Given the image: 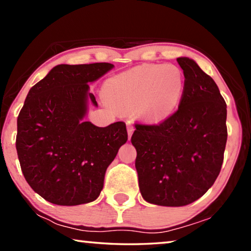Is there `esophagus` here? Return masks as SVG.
<instances>
[{
  "mask_svg": "<svg viewBox=\"0 0 251 251\" xmlns=\"http://www.w3.org/2000/svg\"><path fill=\"white\" fill-rule=\"evenodd\" d=\"M134 133V127L130 122H127V134H128V139L131 138V135Z\"/></svg>",
  "mask_w": 251,
  "mask_h": 251,
  "instance_id": "1",
  "label": "esophagus"
}]
</instances>
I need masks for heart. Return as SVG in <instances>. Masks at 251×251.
Instances as JSON below:
<instances>
[{
	"label": "heart",
	"mask_w": 251,
	"mask_h": 251,
	"mask_svg": "<svg viewBox=\"0 0 251 251\" xmlns=\"http://www.w3.org/2000/svg\"><path fill=\"white\" fill-rule=\"evenodd\" d=\"M184 76L174 65L144 64L109 78L105 94L115 107H137L144 122L157 123L168 116L180 100Z\"/></svg>",
	"instance_id": "obj_1"
}]
</instances>
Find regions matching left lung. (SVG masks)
Segmentation results:
<instances>
[{"instance_id": "obj_1", "label": "left lung", "mask_w": 251, "mask_h": 251, "mask_svg": "<svg viewBox=\"0 0 251 251\" xmlns=\"http://www.w3.org/2000/svg\"><path fill=\"white\" fill-rule=\"evenodd\" d=\"M185 86L179 106L159 125L136 124L131 144L143 198L181 207L201 198L222 169L227 105L215 80L194 59L178 57Z\"/></svg>"}]
</instances>
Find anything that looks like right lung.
<instances>
[{
  "label": "right lung",
  "mask_w": 251,
  "mask_h": 251,
  "mask_svg": "<svg viewBox=\"0 0 251 251\" xmlns=\"http://www.w3.org/2000/svg\"><path fill=\"white\" fill-rule=\"evenodd\" d=\"M114 69L109 63L53 67L29 90L18 117L16 151L34 192L59 206L94 201L106 169L127 142L124 122L99 127L85 122L95 82Z\"/></svg>",
  "instance_id": "1"
}]
</instances>
